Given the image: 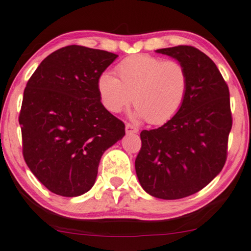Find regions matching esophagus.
I'll return each mask as SVG.
<instances>
[{
	"mask_svg": "<svg viewBox=\"0 0 251 251\" xmlns=\"http://www.w3.org/2000/svg\"><path fill=\"white\" fill-rule=\"evenodd\" d=\"M125 128H126V133H127V134H133V133L139 132L138 127H135V126L132 125V124H126Z\"/></svg>",
	"mask_w": 251,
	"mask_h": 251,
	"instance_id": "34e87169",
	"label": "esophagus"
}]
</instances>
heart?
<instances>
[{"label":"heart","instance_id":"b5f03b06","mask_svg":"<svg viewBox=\"0 0 251 251\" xmlns=\"http://www.w3.org/2000/svg\"><path fill=\"white\" fill-rule=\"evenodd\" d=\"M117 75L104 72L97 80L100 102L118 113L133 100L134 117L151 125L169 122L182 109L189 91V75L182 63L148 54L124 59Z\"/></svg>","mask_w":251,"mask_h":251}]
</instances>
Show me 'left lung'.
<instances>
[{"instance_id": "left-lung-1", "label": "left lung", "mask_w": 251, "mask_h": 251, "mask_svg": "<svg viewBox=\"0 0 251 251\" xmlns=\"http://www.w3.org/2000/svg\"><path fill=\"white\" fill-rule=\"evenodd\" d=\"M156 52L185 67L189 91L173 119L140 133L135 171L146 192L171 201L201 191L223 170L231 129L229 90L215 63L196 47Z\"/></svg>"}]
</instances>
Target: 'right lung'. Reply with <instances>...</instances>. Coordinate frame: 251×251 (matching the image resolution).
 <instances>
[{
	"mask_svg": "<svg viewBox=\"0 0 251 251\" xmlns=\"http://www.w3.org/2000/svg\"><path fill=\"white\" fill-rule=\"evenodd\" d=\"M115 53L62 47L41 61L27 81L20 112L23 156L50 192L77 197L94 186L104 151L125 125L100 102V75Z\"/></svg>",
	"mask_w": 251,
	"mask_h": 251,
	"instance_id": "right-lung-1",
	"label": "right lung"
}]
</instances>
